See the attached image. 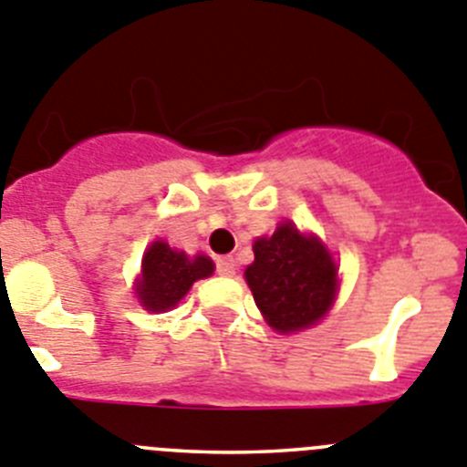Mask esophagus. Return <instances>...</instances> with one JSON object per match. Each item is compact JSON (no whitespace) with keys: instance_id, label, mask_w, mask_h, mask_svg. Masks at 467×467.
<instances>
[{"instance_id":"1","label":"esophagus","mask_w":467,"mask_h":467,"mask_svg":"<svg viewBox=\"0 0 467 467\" xmlns=\"http://www.w3.org/2000/svg\"><path fill=\"white\" fill-rule=\"evenodd\" d=\"M236 259H234V256H220V259H217V273H220V275H224V277H231L234 275V273H236Z\"/></svg>"}]
</instances>
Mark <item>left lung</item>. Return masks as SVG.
Wrapping results in <instances>:
<instances>
[{"label":"left lung","mask_w":467,"mask_h":467,"mask_svg":"<svg viewBox=\"0 0 467 467\" xmlns=\"http://www.w3.org/2000/svg\"><path fill=\"white\" fill-rule=\"evenodd\" d=\"M245 280L256 307L275 331L312 327L327 315L337 289V268L315 236L286 222L271 238L254 243V262Z\"/></svg>","instance_id":"obj_1"}]
</instances>
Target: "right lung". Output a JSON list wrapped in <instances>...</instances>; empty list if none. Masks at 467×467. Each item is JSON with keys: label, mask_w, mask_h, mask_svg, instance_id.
<instances>
[{"label": "right lung", "mask_w": 467, "mask_h": 467, "mask_svg": "<svg viewBox=\"0 0 467 467\" xmlns=\"http://www.w3.org/2000/svg\"><path fill=\"white\" fill-rule=\"evenodd\" d=\"M213 268L208 256L196 254L190 259L185 252L171 250L164 241L152 243L143 256V273L136 286L139 301L150 312L169 310L178 306L196 280L211 275Z\"/></svg>", "instance_id": "right-lung-1"}]
</instances>
